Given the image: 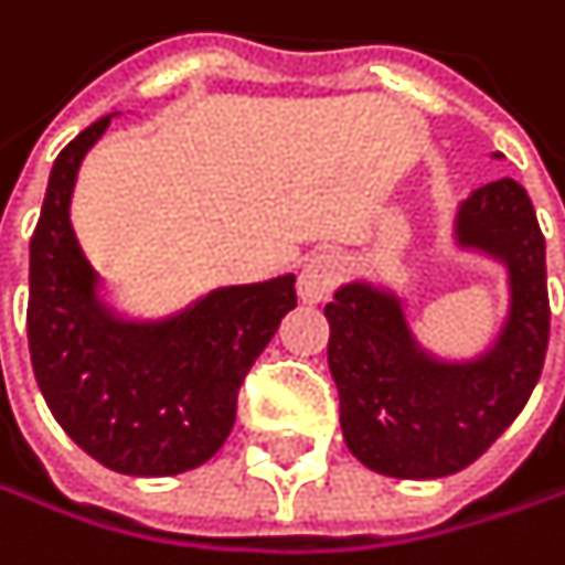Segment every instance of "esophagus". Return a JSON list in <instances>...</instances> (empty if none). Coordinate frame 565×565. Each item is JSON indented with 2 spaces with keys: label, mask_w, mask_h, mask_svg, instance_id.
<instances>
[{
  "label": "esophagus",
  "mask_w": 565,
  "mask_h": 565,
  "mask_svg": "<svg viewBox=\"0 0 565 565\" xmlns=\"http://www.w3.org/2000/svg\"><path fill=\"white\" fill-rule=\"evenodd\" d=\"M338 280H341V264L338 257L331 254H318L311 257L301 274H298V298L305 305H321L331 298V291L338 288Z\"/></svg>",
  "instance_id": "esophagus-1"
}]
</instances>
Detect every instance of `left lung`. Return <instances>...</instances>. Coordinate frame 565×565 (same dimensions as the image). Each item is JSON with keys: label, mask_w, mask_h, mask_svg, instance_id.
<instances>
[{"label": "left lung", "mask_w": 565, "mask_h": 565, "mask_svg": "<svg viewBox=\"0 0 565 565\" xmlns=\"http://www.w3.org/2000/svg\"><path fill=\"white\" fill-rule=\"evenodd\" d=\"M454 241L507 270L510 308L483 354L467 361L430 354L411 331L404 298L371 280L338 288L324 308L344 444L384 477L437 480L470 467L520 417L543 371L546 241L526 188L500 178L470 191L457 207Z\"/></svg>", "instance_id": "8db88e82"}]
</instances>
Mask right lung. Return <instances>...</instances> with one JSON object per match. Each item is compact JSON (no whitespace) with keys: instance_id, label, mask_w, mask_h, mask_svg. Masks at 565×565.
I'll return each mask as SVG.
<instances>
[{"instance_id":"1","label":"right lung","mask_w":565,"mask_h":565,"mask_svg":"<svg viewBox=\"0 0 565 565\" xmlns=\"http://www.w3.org/2000/svg\"><path fill=\"white\" fill-rule=\"evenodd\" d=\"M111 115L72 138L49 174L29 241V354L62 430L102 467L174 477L227 440L237 391L280 321L298 308L295 274L217 288L161 321L121 318L72 231L82 158Z\"/></svg>"}]
</instances>
